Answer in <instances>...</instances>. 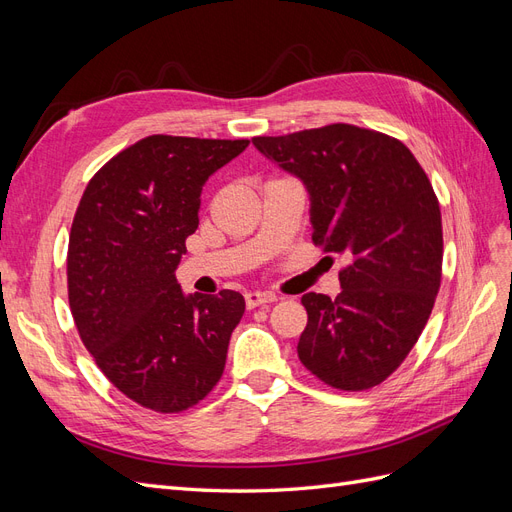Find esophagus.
Instances as JSON below:
<instances>
[{
    "mask_svg": "<svg viewBox=\"0 0 512 512\" xmlns=\"http://www.w3.org/2000/svg\"><path fill=\"white\" fill-rule=\"evenodd\" d=\"M273 301H277V297H275L273 292H260V290L245 292V305L250 307V309H254V307H258V305L273 303Z\"/></svg>",
    "mask_w": 512,
    "mask_h": 512,
    "instance_id": "34e87169",
    "label": "esophagus"
}]
</instances>
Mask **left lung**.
Here are the masks:
<instances>
[{
	"mask_svg": "<svg viewBox=\"0 0 512 512\" xmlns=\"http://www.w3.org/2000/svg\"><path fill=\"white\" fill-rule=\"evenodd\" d=\"M252 141L307 185L314 245L348 260L335 299L301 297V363L339 391L382 384L421 337L442 282V215L427 173L397 138L352 123Z\"/></svg>",
	"mask_w": 512,
	"mask_h": 512,
	"instance_id": "8db88e82",
	"label": "left lung"
}]
</instances>
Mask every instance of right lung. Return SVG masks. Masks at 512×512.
<instances>
[{"instance_id":"obj_1","label":"right lung","mask_w":512,"mask_h":512,"mask_svg":"<svg viewBox=\"0 0 512 512\" xmlns=\"http://www.w3.org/2000/svg\"><path fill=\"white\" fill-rule=\"evenodd\" d=\"M247 138L153 134L89 179L68 241V301L85 348L115 389L175 414L220 382L245 301L185 297L175 269L198 228L203 185Z\"/></svg>"}]
</instances>
